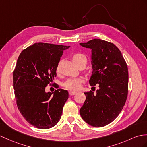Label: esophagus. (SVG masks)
Segmentation results:
<instances>
[{"label":"esophagus","instance_id":"obj_1","mask_svg":"<svg viewBox=\"0 0 147 147\" xmlns=\"http://www.w3.org/2000/svg\"><path fill=\"white\" fill-rule=\"evenodd\" d=\"M69 95H74L77 94L76 92H74V91H69Z\"/></svg>","mask_w":147,"mask_h":147}]
</instances>
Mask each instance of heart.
Returning <instances> with one entry per match:
<instances>
[{
    "label": "heart",
    "instance_id": "obj_1",
    "mask_svg": "<svg viewBox=\"0 0 147 147\" xmlns=\"http://www.w3.org/2000/svg\"><path fill=\"white\" fill-rule=\"evenodd\" d=\"M73 61L76 63L80 61H85L87 63V57L82 53H76L73 56ZM60 70V64L57 66L56 70L57 72H59ZM83 82V80L79 78H70L67 80L63 83V87L71 90H77L81 87V84Z\"/></svg>",
    "mask_w": 147,
    "mask_h": 147
}]
</instances>
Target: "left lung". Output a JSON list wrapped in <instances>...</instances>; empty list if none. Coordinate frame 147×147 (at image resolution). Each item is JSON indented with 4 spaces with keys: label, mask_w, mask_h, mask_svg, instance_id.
<instances>
[{
    "label": "left lung",
    "mask_w": 147,
    "mask_h": 147,
    "mask_svg": "<svg viewBox=\"0 0 147 147\" xmlns=\"http://www.w3.org/2000/svg\"><path fill=\"white\" fill-rule=\"evenodd\" d=\"M80 45L92 49L93 71L89 83L99 87L96 94L92 90L84 92L86 100L80 109V115L92 127H104L116 119L126 102L127 65L120 50L112 43L95 38Z\"/></svg>",
    "instance_id": "left-lung-1"
}]
</instances>
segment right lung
I'll list each match as a JSON object with an SVG mask.
<instances>
[{"instance_id": "obj_1", "label": "right lung", "mask_w": 147, "mask_h": 147, "mask_svg": "<svg viewBox=\"0 0 147 147\" xmlns=\"http://www.w3.org/2000/svg\"><path fill=\"white\" fill-rule=\"evenodd\" d=\"M70 46L35 43L22 51L13 74L18 109L34 127L49 129L59 122L69 98L63 89L45 92L56 77V69L63 51ZM58 88V87H57Z\"/></svg>"}]
</instances>
